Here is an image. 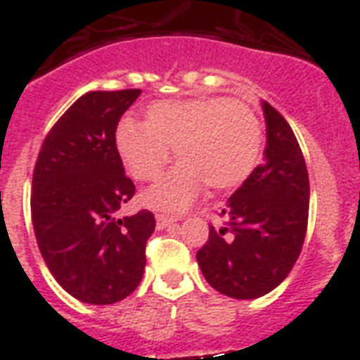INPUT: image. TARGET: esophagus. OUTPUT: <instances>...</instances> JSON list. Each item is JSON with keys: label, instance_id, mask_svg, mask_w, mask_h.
I'll return each mask as SVG.
<instances>
[{"label": "esophagus", "instance_id": "34e87169", "mask_svg": "<svg viewBox=\"0 0 360 360\" xmlns=\"http://www.w3.org/2000/svg\"><path fill=\"white\" fill-rule=\"evenodd\" d=\"M155 220H157V227H159V229H166L168 226L175 224V221H177V218H175V216L157 214V216H155Z\"/></svg>", "mask_w": 360, "mask_h": 360}]
</instances>
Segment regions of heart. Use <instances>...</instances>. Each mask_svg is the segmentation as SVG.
Here are the masks:
<instances>
[{
  "label": "heart",
  "instance_id": "1",
  "mask_svg": "<svg viewBox=\"0 0 360 360\" xmlns=\"http://www.w3.org/2000/svg\"><path fill=\"white\" fill-rule=\"evenodd\" d=\"M174 148L179 162L144 194V203L165 212L188 209L207 185L240 186L262 153L255 112L229 98L166 99L150 105L146 122L125 118L116 129V150L134 179H157Z\"/></svg>",
  "mask_w": 360,
  "mask_h": 360
}]
</instances>
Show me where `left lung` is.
Instances as JSON below:
<instances>
[{
	"label": "left lung",
	"instance_id": "8db88e82",
	"mask_svg": "<svg viewBox=\"0 0 360 360\" xmlns=\"http://www.w3.org/2000/svg\"><path fill=\"white\" fill-rule=\"evenodd\" d=\"M264 162L227 200L226 226L209 227L198 253L201 274L214 290L255 300L281 285L302 253L309 220V174L294 131L270 103Z\"/></svg>",
	"mask_w": 360,
	"mask_h": 360
}]
</instances>
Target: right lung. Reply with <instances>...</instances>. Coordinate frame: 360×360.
<instances>
[{
    "label": "right lung",
    "mask_w": 360,
    "mask_h": 360,
    "mask_svg": "<svg viewBox=\"0 0 360 360\" xmlns=\"http://www.w3.org/2000/svg\"><path fill=\"white\" fill-rule=\"evenodd\" d=\"M142 90L86 92L60 116L38 153L31 216L57 283L90 305L133 294L144 276L150 210L118 216L134 195L116 150V127Z\"/></svg>",
    "instance_id": "obj_1"
}]
</instances>
